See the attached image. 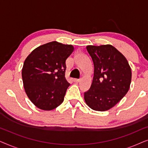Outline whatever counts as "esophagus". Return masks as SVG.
Listing matches in <instances>:
<instances>
[{"mask_svg": "<svg viewBox=\"0 0 148 148\" xmlns=\"http://www.w3.org/2000/svg\"><path fill=\"white\" fill-rule=\"evenodd\" d=\"M74 82H75V83H78V82H79L80 81H81V79H74Z\"/></svg>", "mask_w": 148, "mask_h": 148, "instance_id": "obj_1", "label": "esophagus"}]
</instances>
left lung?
<instances>
[{"instance_id": "8db88e82", "label": "left lung", "mask_w": 148, "mask_h": 148, "mask_svg": "<svg viewBox=\"0 0 148 148\" xmlns=\"http://www.w3.org/2000/svg\"><path fill=\"white\" fill-rule=\"evenodd\" d=\"M92 58L94 73L84 100L90 108L106 111L114 106L130 88L131 69L127 58L110 44L87 46Z\"/></svg>"}]
</instances>
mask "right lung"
Segmentation results:
<instances>
[{
	"instance_id": "add662e5",
	"label": "right lung",
	"mask_w": 148,
	"mask_h": 148,
	"mask_svg": "<svg viewBox=\"0 0 148 148\" xmlns=\"http://www.w3.org/2000/svg\"><path fill=\"white\" fill-rule=\"evenodd\" d=\"M73 46L53 41L36 48L24 61L22 79L31 102L43 110H52L62 104L68 87L66 60Z\"/></svg>"
}]
</instances>
